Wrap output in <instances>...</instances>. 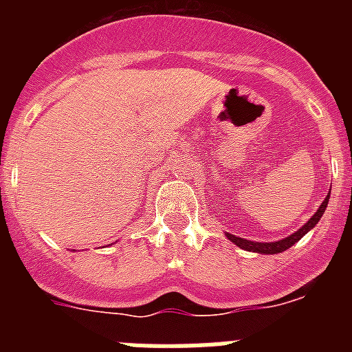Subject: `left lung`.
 <instances>
[{"label": "left lung", "instance_id": "left-lung-1", "mask_svg": "<svg viewBox=\"0 0 352 352\" xmlns=\"http://www.w3.org/2000/svg\"><path fill=\"white\" fill-rule=\"evenodd\" d=\"M328 199L329 195H326V199L322 201V204L319 206V210L314 213L312 219L309 220V222L305 223L301 229H298L296 232H292L291 236H287V238L284 239H278V241H270V243H259V241H250V239H245V238H238V236L234 234H229V232H226L227 238L231 239L232 243L236 245V247L243 248V250H248V252H257V254H280V252L287 250V248H291L292 245L298 243L301 238H303L307 232L310 231V229H314L316 227V223L321 220L322 213L326 211V206H328Z\"/></svg>", "mask_w": 352, "mask_h": 352}]
</instances>
